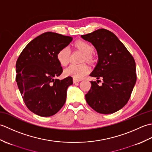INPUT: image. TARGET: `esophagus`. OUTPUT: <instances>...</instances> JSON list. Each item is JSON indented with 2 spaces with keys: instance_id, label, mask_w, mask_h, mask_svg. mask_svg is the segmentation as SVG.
Listing matches in <instances>:
<instances>
[{
  "instance_id": "34e87169",
  "label": "esophagus",
  "mask_w": 152,
  "mask_h": 152,
  "mask_svg": "<svg viewBox=\"0 0 152 152\" xmlns=\"http://www.w3.org/2000/svg\"><path fill=\"white\" fill-rule=\"evenodd\" d=\"M81 81V80H78V79H76V78H74L73 79V82L74 83H76V82H79Z\"/></svg>"
}]
</instances>
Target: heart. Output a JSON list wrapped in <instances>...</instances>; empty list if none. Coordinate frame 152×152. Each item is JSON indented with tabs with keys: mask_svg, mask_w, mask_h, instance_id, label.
<instances>
[{
	"mask_svg": "<svg viewBox=\"0 0 152 152\" xmlns=\"http://www.w3.org/2000/svg\"><path fill=\"white\" fill-rule=\"evenodd\" d=\"M75 46L81 50L85 54L86 59L89 61L91 59V54L94 48L88 42L79 40L75 43ZM70 50L69 47H64L57 52V59L58 62L61 66H65L70 62ZM89 69L88 65L85 64H72L64 70V73L66 76H72L74 78L81 79L83 78L89 72Z\"/></svg>",
	"mask_w": 152,
	"mask_h": 152,
	"instance_id": "heart-1",
	"label": "heart"
}]
</instances>
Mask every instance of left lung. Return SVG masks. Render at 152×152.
Masks as SVG:
<instances>
[{
	"label": "left lung",
	"instance_id": "left-lung-1",
	"mask_svg": "<svg viewBox=\"0 0 152 152\" xmlns=\"http://www.w3.org/2000/svg\"><path fill=\"white\" fill-rule=\"evenodd\" d=\"M81 37L91 42L97 51L98 62L89 76L96 82L85 95L88 104L96 112L112 114L127 104L137 81L133 57L115 35L101 28ZM103 79L102 86L97 84Z\"/></svg>",
	"mask_w": 152,
	"mask_h": 152
}]
</instances>
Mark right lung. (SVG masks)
Wrapping results in <instances>:
<instances>
[{
    "instance_id": "right-lung-1",
    "label": "right lung",
    "mask_w": 152,
    "mask_h": 152,
    "mask_svg": "<svg viewBox=\"0 0 152 152\" xmlns=\"http://www.w3.org/2000/svg\"><path fill=\"white\" fill-rule=\"evenodd\" d=\"M72 38L46 32L28 43L16 62L15 80L25 105L42 117L56 114L64 104L72 78H56L63 72L57 52Z\"/></svg>"
}]
</instances>
